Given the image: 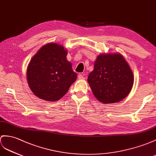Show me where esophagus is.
Segmentation results:
<instances>
[{"label": "esophagus", "mask_w": 156, "mask_h": 156, "mask_svg": "<svg viewBox=\"0 0 156 156\" xmlns=\"http://www.w3.org/2000/svg\"><path fill=\"white\" fill-rule=\"evenodd\" d=\"M78 78H79V79H83V78H84V76H83L81 74H79L78 75Z\"/></svg>", "instance_id": "obj_1"}]
</instances>
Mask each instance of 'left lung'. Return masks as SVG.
<instances>
[{
  "label": "left lung",
  "mask_w": 156,
  "mask_h": 156,
  "mask_svg": "<svg viewBox=\"0 0 156 156\" xmlns=\"http://www.w3.org/2000/svg\"><path fill=\"white\" fill-rule=\"evenodd\" d=\"M94 96L105 104L119 102L130 93L134 76L120 54H101L87 79Z\"/></svg>",
  "instance_id": "left-lung-1"
}]
</instances>
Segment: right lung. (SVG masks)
<instances>
[{"label":"right lung","mask_w":156,"mask_h":156,"mask_svg":"<svg viewBox=\"0 0 156 156\" xmlns=\"http://www.w3.org/2000/svg\"><path fill=\"white\" fill-rule=\"evenodd\" d=\"M67 51L62 45L48 44L32 58L27 69L30 89L40 98L55 101L62 98L77 79Z\"/></svg>","instance_id":"add662e5"}]
</instances>
